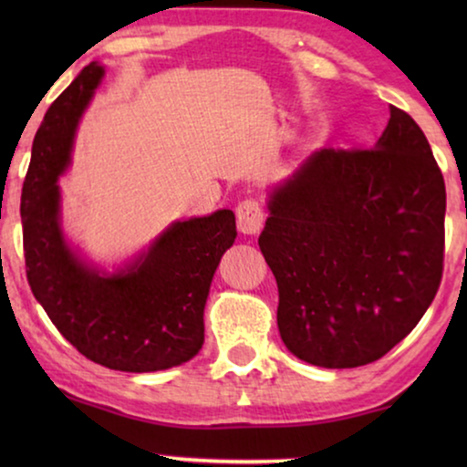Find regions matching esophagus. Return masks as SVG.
I'll use <instances>...</instances> for the list:
<instances>
[{"label": "esophagus", "mask_w": 467, "mask_h": 467, "mask_svg": "<svg viewBox=\"0 0 467 467\" xmlns=\"http://www.w3.org/2000/svg\"><path fill=\"white\" fill-rule=\"evenodd\" d=\"M235 219H238V229L242 234H257L264 225V208L257 200L246 197L235 208Z\"/></svg>", "instance_id": "34e87169"}]
</instances>
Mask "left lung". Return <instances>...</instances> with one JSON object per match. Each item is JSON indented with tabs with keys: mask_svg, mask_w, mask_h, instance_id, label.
<instances>
[{
	"mask_svg": "<svg viewBox=\"0 0 467 467\" xmlns=\"http://www.w3.org/2000/svg\"><path fill=\"white\" fill-rule=\"evenodd\" d=\"M259 248L285 347L359 368L417 327L444 270V178L425 133L391 106L374 149L317 150L270 197Z\"/></svg>",
	"mask_w": 467,
	"mask_h": 467,
	"instance_id": "1",
	"label": "left lung"
}]
</instances>
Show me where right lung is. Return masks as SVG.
Segmentation results:
<instances>
[{"label":"right lung","instance_id":"add662e5","mask_svg":"<svg viewBox=\"0 0 467 467\" xmlns=\"http://www.w3.org/2000/svg\"><path fill=\"white\" fill-rule=\"evenodd\" d=\"M104 67L88 63L50 104L23 182L25 272L61 336L99 366L157 372L189 361L203 344V306L223 253L235 240L232 210L174 223L130 270L99 276L69 253L59 229L57 176Z\"/></svg>","mask_w":467,"mask_h":467}]
</instances>
